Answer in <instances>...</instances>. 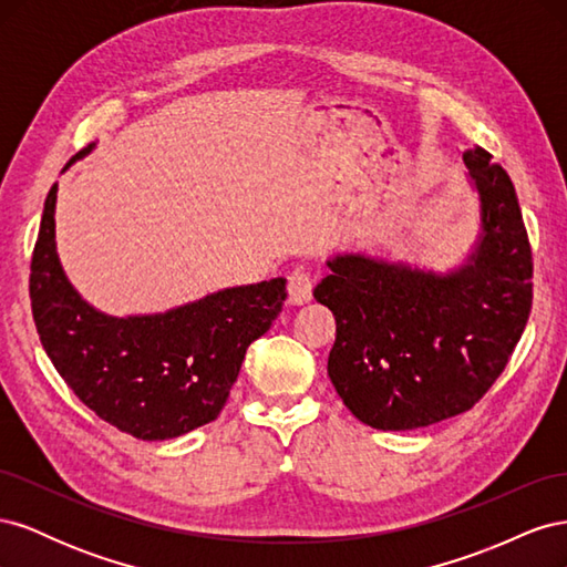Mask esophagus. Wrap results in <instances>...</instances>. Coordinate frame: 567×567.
I'll list each match as a JSON object with an SVG mask.
<instances>
[{"label":"esophagus","mask_w":567,"mask_h":567,"mask_svg":"<svg viewBox=\"0 0 567 567\" xmlns=\"http://www.w3.org/2000/svg\"><path fill=\"white\" fill-rule=\"evenodd\" d=\"M312 288H315V279H312V271L310 269L296 267L293 271L288 274V298H290V302H293V305H300L305 300H310Z\"/></svg>","instance_id":"34e87169"}]
</instances>
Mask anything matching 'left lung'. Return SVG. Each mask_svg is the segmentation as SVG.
<instances>
[{
    "mask_svg": "<svg viewBox=\"0 0 567 567\" xmlns=\"http://www.w3.org/2000/svg\"><path fill=\"white\" fill-rule=\"evenodd\" d=\"M480 196L468 260L437 274L336 255L317 302L336 317L329 375L352 414L414 431L468 411L499 379L532 307V250L516 188L485 148L463 151Z\"/></svg>",
    "mask_w": 567,
    "mask_h": 567,
    "instance_id": "8db88e82",
    "label": "left lung"
}]
</instances>
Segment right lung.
Instances as JSON below:
<instances>
[{
    "mask_svg": "<svg viewBox=\"0 0 567 567\" xmlns=\"http://www.w3.org/2000/svg\"><path fill=\"white\" fill-rule=\"evenodd\" d=\"M56 192L59 184L47 194L30 262L32 319L51 364L84 406L140 440L215 421L248 346L279 317L286 279L217 290L163 315L109 317L80 298L59 262Z\"/></svg>",
    "mask_w": 567,
    "mask_h": 567,
    "instance_id": "obj_1",
    "label": "right lung"
}]
</instances>
